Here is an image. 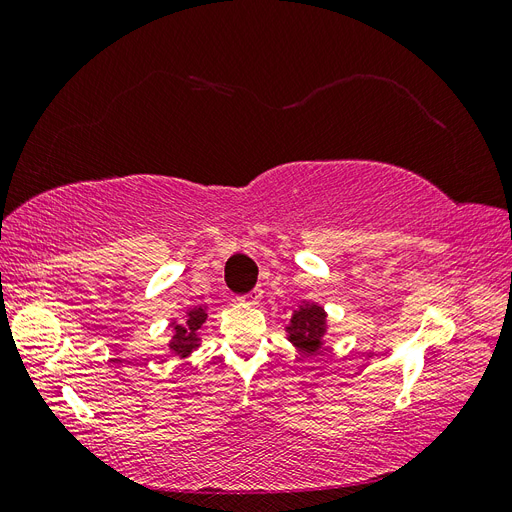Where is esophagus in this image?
Returning <instances> with one entry per match:
<instances>
[{"mask_svg":"<svg viewBox=\"0 0 512 512\" xmlns=\"http://www.w3.org/2000/svg\"><path fill=\"white\" fill-rule=\"evenodd\" d=\"M260 299H262V288H254L250 294H245V297H241L243 303H250V305L258 303Z\"/></svg>","mask_w":512,"mask_h":512,"instance_id":"esophagus-1","label":"esophagus"}]
</instances>
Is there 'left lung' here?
Wrapping results in <instances>:
<instances>
[{
  "instance_id": "obj_1",
  "label": "left lung",
  "mask_w": 512,
  "mask_h": 512,
  "mask_svg": "<svg viewBox=\"0 0 512 512\" xmlns=\"http://www.w3.org/2000/svg\"><path fill=\"white\" fill-rule=\"evenodd\" d=\"M329 322L327 312L318 303L303 301L292 312V318L286 327L288 342L301 354L312 356L324 346V335H327Z\"/></svg>"
}]
</instances>
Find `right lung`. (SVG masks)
Instances as JSON below:
<instances>
[{
	"label": "right lung",
	"mask_w": 512,
	"mask_h": 512,
	"mask_svg": "<svg viewBox=\"0 0 512 512\" xmlns=\"http://www.w3.org/2000/svg\"><path fill=\"white\" fill-rule=\"evenodd\" d=\"M207 320V305L192 307L185 312V320L170 322L173 327V339L168 342V350L177 354L179 359H188V356L200 346V327Z\"/></svg>",
	"instance_id": "obj_1"
}]
</instances>
